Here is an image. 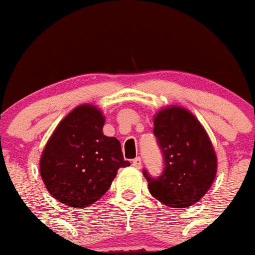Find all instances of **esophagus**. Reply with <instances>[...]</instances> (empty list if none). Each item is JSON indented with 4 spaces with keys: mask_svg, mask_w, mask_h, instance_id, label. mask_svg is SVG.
Masks as SVG:
<instances>
[{
    "mask_svg": "<svg viewBox=\"0 0 255 255\" xmlns=\"http://www.w3.org/2000/svg\"><path fill=\"white\" fill-rule=\"evenodd\" d=\"M131 163L135 168H141V164H143V162H141L140 157H136V158L132 159Z\"/></svg>",
    "mask_w": 255,
    "mask_h": 255,
    "instance_id": "obj_1",
    "label": "esophagus"
}]
</instances>
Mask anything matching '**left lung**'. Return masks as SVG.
I'll return each mask as SVG.
<instances>
[{
  "label": "left lung",
  "instance_id": "8db88e82",
  "mask_svg": "<svg viewBox=\"0 0 255 255\" xmlns=\"http://www.w3.org/2000/svg\"><path fill=\"white\" fill-rule=\"evenodd\" d=\"M153 134L163 157V170L143 175L150 194L173 208L194 204L211 188L217 158L208 135L199 121L181 107H168L154 117Z\"/></svg>",
  "mask_w": 255,
  "mask_h": 255
}]
</instances>
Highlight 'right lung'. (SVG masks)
Returning <instances> with one entry per match:
<instances>
[{
  "instance_id": "obj_1",
  "label": "right lung",
  "mask_w": 255,
  "mask_h": 255,
  "mask_svg": "<svg viewBox=\"0 0 255 255\" xmlns=\"http://www.w3.org/2000/svg\"><path fill=\"white\" fill-rule=\"evenodd\" d=\"M105 117L89 105L58 124L40 158V176L53 198L85 208L110 189L117 170L128 167L120 141L103 134Z\"/></svg>"
}]
</instances>
